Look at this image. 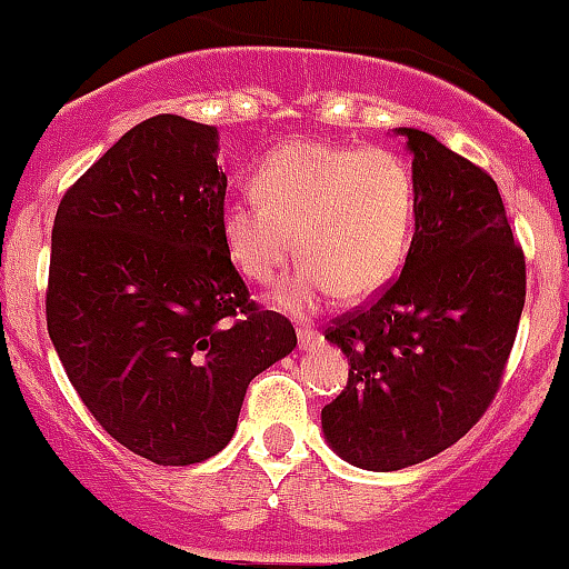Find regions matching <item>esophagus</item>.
Masks as SVG:
<instances>
[{
	"label": "esophagus",
	"instance_id": "esophagus-1",
	"mask_svg": "<svg viewBox=\"0 0 569 569\" xmlns=\"http://www.w3.org/2000/svg\"><path fill=\"white\" fill-rule=\"evenodd\" d=\"M296 335H298V348H301V351H309V348L320 346V340H323L320 331L312 329V326H298Z\"/></svg>",
	"mask_w": 569,
	"mask_h": 569
}]
</instances>
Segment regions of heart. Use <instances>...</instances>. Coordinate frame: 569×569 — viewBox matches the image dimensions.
I'll return each instance as SVG.
<instances>
[{
    "label": "heart",
    "mask_w": 569,
    "mask_h": 569,
    "mask_svg": "<svg viewBox=\"0 0 569 569\" xmlns=\"http://www.w3.org/2000/svg\"><path fill=\"white\" fill-rule=\"evenodd\" d=\"M251 196L221 210L223 249L240 277L268 287L296 240L301 266L277 292L290 315L320 312L337 292L379 296L412 249L418 177L392 149L287 140L254 168Z\"/></svg>",
    "instance_id": "1"
}]
</instances>
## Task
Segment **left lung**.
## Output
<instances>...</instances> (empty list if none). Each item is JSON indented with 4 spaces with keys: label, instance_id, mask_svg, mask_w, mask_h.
<instances>
[{
    "label": "left lung",
    "instance_id": "left-lung-1",
    "mask_svg": "<svg viewBox=\"0 0 569 569\" xmlns=\"http://www.w3.org/2000/svg\"><path fill=\"white\" fill-rule=\"evenodd\" d=\"M418 177V227L396 279L326 331L348 385L320 412L337 457L376 473L451 448L487 412L526 303V260L498 184L435 134L398 127Z\"/></svg>",
    "mask_w": 569,
    "mask_h": 569
}]
</instances>
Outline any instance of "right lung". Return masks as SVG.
Here are the masks:
<instances>
[{"label": "right lung", "instance_id": "obj_1", "mask_svg": "<svg viewBox=\"0 0 569 569\" xmlns=\"http://www.w3.org/2000/svg\"><path fill=\"white\" fill-rule=\"evenodd\" d=\"M223 196L218 129L166 112L110 146L54 216V351L101 429L154 465L223 451L251 379L296 348L223 249Z\"/></svg>", "mask_w": 569, "mask_h": 569}]
</instances>
